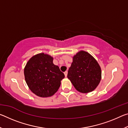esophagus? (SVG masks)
Listing matches in <instances>:
<instances>
[{"mask_svg": "<svg viewBox=\"0 0 128 128\" xmlns=\"http://www.w3.org/2000/svg\"><path fill=\"white\" fill-rule=\"evenodd\" d=\"M67 74H68V72H67V71H66V72H64V74H65V76H66V77L67 76Z\"/></svg>", "mask_w": 128, "mask_h": 128, "instance_id": "esophagus-1", "label": "esophagus"}]
</instances>
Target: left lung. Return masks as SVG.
I'll return each mask as SVG.
<instances>
[{
	"label": "left lung",
	"mask_w": 128,
	"mask_h": 128,
	"mask_svg": "<svg viewBox=\"0 0 128 128\" xmlns=\"http://www.w3.org/2000/svg\"><path fill=\"white\" fill-rule=\"evenodd\" d=\"M67 77L79 92H92L101 80L100 66L90 54L80 51L73 57Z\"/></svg>",
	"instance_id": "left-lung-1"
}]
</instances>
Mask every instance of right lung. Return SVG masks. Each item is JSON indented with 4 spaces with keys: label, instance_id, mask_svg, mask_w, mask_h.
Returning <instances> with one entry per match:
<instances>
[{
    "label": "right lung",
    "instance_id": "add662e5",
    "mask_svg": "<svg viewBox=\"0 0 128 128\" xmlns=\"http://www.w3.org/2000/svg\"><path fill=\"white\" fill-rule=\"evenodd\" d=\"M26 82L30 90L40 97L51 96L59 89L65 77L53 58L44 53L32 57L24 68Z\"/></svg>",
    "mask_w": 128,
    "mask_h": 128
}]
</instances>
